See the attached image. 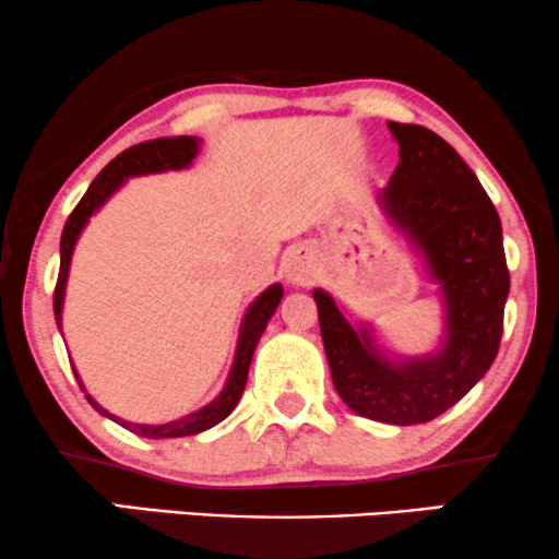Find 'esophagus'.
<instances>
[{
  "label": "esophagus",
  "mask_w": 559,
  "mask_h": 559,
  "mask_svg": "<svg viewBox=\"0 0 559 559\" xmlns=\"http://www.w3.org/2000/svg\"><path fill=\"white\" fill-rule=\"evenodd\" d=\"M284 273H286L288 284L304 286L314 275V260L301 250L288 252V255L284 258Z\"/></svg>",
  "instance_id": "obj_1"
}]
</instances>
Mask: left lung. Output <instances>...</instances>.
I'll use <instances>...</instances> for the list:
<instances>
[{
	"instance_id": "left-lung-1",
	"label": "left lung",
	"mask_w": 559,
	"mask_h": 559,
	"mask_svg": "<svg viewBox=\"0 0 559 559\" xmlns=\"http://www.w3.org/2000/svg\"><path fill=\"white\" fill-rule=\"evenodd\" d=\"M390 131L400 165L379 203L436 281L443 343L428 356L392 358L328 292L314 288V301L332 384L345 405L364 418L415 426L454 407L496 361L511 275L500 216L467 162L423 126L390 121Z\"/></svg>"
}]
</instances>
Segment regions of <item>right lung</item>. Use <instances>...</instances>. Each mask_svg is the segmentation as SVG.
<instances>
[{
	"instance_id": "right-lung-1",
	"label": "right lung",
	"mask_w": 559,
	"mask_h": 559,
	"mask_svg": "<svg viewBox=\"0 0 559 559\" xmlns=\"http://www.w3.org/2000/svg\"><path fill=\"white\" fill-rule=\"evenodd\" d=\"M198 150H201V139L198 136H173V139H154V141H144V144L131 146L118 154L116 159L108 162L100 175L92 180V186L87 188V193L82 195V201L76 203V209L72 211V216L67 218L61 231V267H59V281H56V292H53V314H56V324L61 330V309H63V292H67V278H69V265H72V252L76 239H80L84 224L90 222V216L95 214L97 209L103 206L108 198L116 193L118 188L123 186L129 178H136V175H150V173H165V169H182L188 167L190 162L195 159ZM281 299H284V288L281 284H273L271 288H265L263 294L258 296L255 301L250 304L247 309L242 328H239V341H237V350H235V364H231L229 379L224 384L222 394L214 402H209L206 407L195 409V413L186 415V418L173 420V423H162V426H139V423H129L110 415L108 409L97 405L90 394H84L92 407L97 413L105 415V418L116 420L118 426L129 428L131 433L144 436V438H180V436H195L201 430L214 428L216 423H222L231 409L237 407L239 397H242L245 384H247V371H250L252 364V353H255V345L263 335L267 320H271L275 309H278ZM76 381H80L82 392L84 384L80 379V373L74 371Z\"/></svg>"
}]
</instances>
